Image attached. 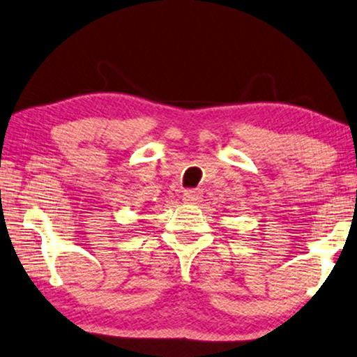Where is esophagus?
Segmentation results:
<instances>
[{"label":"esophagus","mask_w":357,"mask_h":357,"mask_svg":"<svg viewBox=\"0 0 357 357\" xmlns=\"http://www.w3.org/2000/svg\"><path fill=\"white\" fill-rule=\"evenodd\" d=\"M202 199V191L201 190H190L183 192V202L185 204H197Z\"/></svg>","instance_id":"1"}]
</instances>
